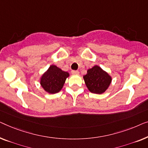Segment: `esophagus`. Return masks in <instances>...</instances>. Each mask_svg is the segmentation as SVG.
<instances>
[{"instance_id":"34e87169","label":"esophagus","mask_w":148,"mask_h":148,"mask_svg":"<svg viewBox=\"0 0 148 148\" xmlns=\"http://www.w3.org/2000/svg\"><path fill=\"white\" fill-rule=\"evenodd\" d=\"M72 74H79V72L78 70H72Z\"/></svg>"}]
</instances>
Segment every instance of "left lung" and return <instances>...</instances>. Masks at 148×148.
Instances as JSON below:
<instances>
[{"mask_svg":"<svg viewBox=\"0 0 148 148\" xmlns=\"http://www.w3.org/2000/svg\"><path fill=\"white\" fill-rule=\"evenodd\" d=\"M83 77L88 90L96 94L103 93L111 82V77L98 66L88 70Z\"/></svg>","mask_w":148,"mask_h":148,"instance_id":"obj_1","label":"left lung"}]
</instances>
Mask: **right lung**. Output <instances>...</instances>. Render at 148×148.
Instances as JSON below:
<instances>
[{
    "label": "right lung",
    "instance_id": "right-lung-1",
    "mask_svg": "<svg viewBox=\"0 0 148 148\" xmlns=\"http://www.w3.org/2000/svg\"><path fill=\"white\" fill-rule=\"evenodd\" d=\"M68 76V72L62 71L56 66L52 65L43 74L40 84L46 92L54 94L61 90Z\"/></svg>",
    "mask_w": 148,
    "mask_h": 148
}]
</instances>
